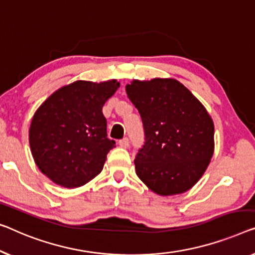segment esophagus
Listing matches in <instances>:
<instances>
[{"mask_svg": "<svg viewBox=\"0 0 255 255\" xmlns=\"http://www.w3.org/2000/svg\"><path fill=\"white\" fill-rule=\"evenodd\" d=\"M119 145H120L121 147H125V149H126V147L129 146V139H128L127 137L120 139V140H119Z\"/></svg>", "mask_w": 255, "mask_h": 255, "instance_id": "obj_1", "label": "esophagus"}]
</instances>
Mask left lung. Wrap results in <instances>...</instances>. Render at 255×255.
Returning <instances> with one entry per match:
<instances>
[{
  "label": "left lung",
  "mask_w": 255,
  "mask_h": 255,
  "mask_svg": "<svg viewBox=\"0 0 255 255\" xmlns=\"http://www.w3.org/2000/svg\"><path fill=\"white\" fill-rule=\"evenodd\" d=\"M126 93L145 136L134 160L137 176L160 196L192 188L214 151V125L206 109L174 79L134 80Z\"/></svg>",
  "instance_id": "1"
}]
</instances>
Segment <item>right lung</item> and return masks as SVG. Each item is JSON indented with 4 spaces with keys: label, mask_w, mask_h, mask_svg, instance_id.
Listing matches in <instances>:
<instances>
[{
    "label": "right lung",
    "mask_w": 255,
    "mask_h": 255,
    "mask_svg": "<svg viewBox=\"0 0 255 255\" xmlns=\"http://www.w3.org/2000/svg\"><path fill=\"white\" fill-rule=\"evenodd\" d=\"M116 80L75 81L55 91L37 109L29 128L34 161L56 184L77 188L98 175L116 146L108 138L105 102L116 93Z\"/></svg>",
    "instance_id": "obj_1"
}]
</instances>
